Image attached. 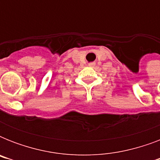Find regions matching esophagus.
I'll list each match as a JSON object with an SVG mask.
<instances>
[{
  "mask_svg": "<svg viewBox=\"0 0 160 160\" xmlns=\"http://www.w3.org/2000/svg\"><path fill=\"white\" fill-rule=\"evenodd\" d=\"M89 66H90V67H94V66H95V62H91L89 64Z\"/></svg>",
  "mask_w": 160,
  "mask_h": 160,
  "instance_id": "34e87169",
  "label": "esophagus"
}]
</instances>
